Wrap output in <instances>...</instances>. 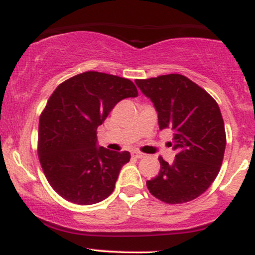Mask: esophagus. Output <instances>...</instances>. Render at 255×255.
I'll return each instance as SVG.
<instances>
[{
  "label": "esophagus",
  "instance_id": "esophagus-1",
  "mask_svg": "<svg viewBox=\"0 0 255 255\" xmlns=\"http://www.w3.org/2000/svg\"><path fill=\"white\" fill-rule=\"evenodd\" d=\"M131 156L134 158H137V159H140V158H144L145 154L141 153V152H137V151H133L131 152Z\"/></svg>",
  "mask_w": 255,
  "mask_h": 255
}]
</instances>
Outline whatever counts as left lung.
Wrapping results in <instances>:
<instances>
[{
	"instance_id": "1",
	"label": "left lung",
	"mask_w": 255,
	"mask_h": 255,
	"mask_svg": "<svg viewBox=\"0 0 255 255\" xmlns=\"http://www.w3.org/2000/svg\"><path fill=\"white\" fill-rule=\"evenodd\" d=\"M158 114L159 129L174 131L175 160L159 157L158 176L147 181L153 197L168 204L198 198L211 186L223 162L227 137L218 104L206 91L181 74L135 80Z\"/></svg>"
}]
</instances>
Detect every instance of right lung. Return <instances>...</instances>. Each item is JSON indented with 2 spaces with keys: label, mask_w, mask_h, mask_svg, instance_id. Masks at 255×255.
I'll return each instance as SVG.
<instances>
[{
  "label": "right lung",
  "mask_w": 255,
  "mask_h": 255,
  "mask_svg": "<svg viewBox=\"0 0 255 255\" xmlns=\"http://www.w3.org/2000/svg\"><path fill=\"white\" fill-rule=\"evenodd\" d=\"M136 96L130 80L99 72L75 75L54 91L40 115L38 154L61 197L92 205L113 193L130 153L99 146L97 128L120 101Z\"/></svg>",
  "instance_id": "right-lung-1"
}]
</instances>
